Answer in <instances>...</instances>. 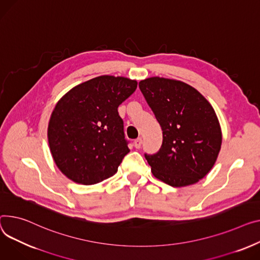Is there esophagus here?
Returning <instances> with one entry per match:
<instances>
[{
    "label": "esophagus",
    "mask_w": 260,
    "mask_h": 260,
    "mask_svg": "<svg viewBox=\"0 0 260 260\" xmlns=\"http://www.w3.org/2000/svg\"><path fill=\"white\" fill-rule=\"evenodd\" d=\"M141 145H142V138H138V139L134 141V146L136 148H140Z\"/></svg>",
    "instance_id": "obj_1"
}]
</instances>
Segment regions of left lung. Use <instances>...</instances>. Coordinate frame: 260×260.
I'll return each instance as SVG.
<instances>
[{"label":"left lung","instance_id":"1","mask_svg":"<svg viewBox=\"0 0 260 260\" xmlns=\"http://www.w3.org/2000/svg\"><path fill=\"white\" fill-rule=\"evenodd\" d=\"M139 88L163 131L160 150L145 154L154 178L172 186L198 183L212 169L222 135L210 102L181 80L149 77Z\"/></svg>","mask_w":260,"mask_h":260}]
</instances>
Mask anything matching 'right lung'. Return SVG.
Returning <instances> with one entry per match:
<instances>
[{
	"mask_svg": "<svg viewBox=\"0 0 260 260\" xmlns=\"http://www.w3.org/2000/svg\"><path fill=\"white\" fill-rule=\"evenodd\" d=\"M137 80L101 75L75 85L56 103L48 142L57 168L69 180L93 185L114 176L129 152L118 107Z\"/></svg>",
	"mask_w": 260,
	"mask_h": 260,
	"instance_id": "1",
	"label": "right lung"
}]
</instances>
